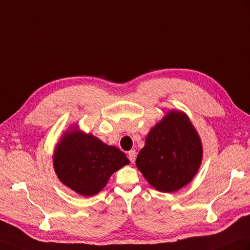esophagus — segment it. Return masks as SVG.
<instances>
[{
    "instance_id": "34e87169",
    "label": "esophagus",
    "mask_w": 250,
    "mask_h": 250,
    "mask_svg": "<svg viewBox=\"0 0 250 250\" xmlns=\"http://www.w3.org/2000/svg\"><path fill=\"white\" fill-rule=\"evenodd\" d=\"M127 156H129V160H130L131 163H134L135 159H136V152H135V150H131V151L127 152Z\"/></svg>"
}]
</instances>
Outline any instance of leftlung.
Segmentation results:
<instances>
[{"label": "left lung", "instance_id": "obj_1", "mask_svg": "<svg viewBox=\"0 0 250 250\" xmlns=\"http://www.w3.org/2000/svg\"><path fill=\"white\" fill-rule=\"evenodd\" d=\"M201 160L202 145L194 125L184 113L170 111L148 133L136 166L155 189L173 193L190 182Z\"/></svg>", "mask_w": 250, "mask_h": 250}]
</instances>
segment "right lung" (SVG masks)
Wrapping results in <instances>:
<instances>
[{"label": "right lung", "mask_w": 250, "mask_h": 250, "mask_svg": "<svg viewBox=\"0 0 250 250\" xmlns=\"http://www.w3.org/2000/svg\"><path fill=\"white\" fill-rule=\"evenodd\" d=\"M129 163L117 147L75 126L63 133L53 154L54 170L62 184L85 197L98 194L115 171Z\"/></svg>", "instance_id": "add662e5"}]
</instances>
